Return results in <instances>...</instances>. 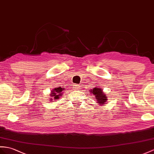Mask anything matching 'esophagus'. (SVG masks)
<instances>
[{"instance_id":"esophagus-1","label":"esophagus","mask_w":154,"mask_h":154,"mask_svg":"<svg viewBox=\"0 0 154 154\" xmlns=\"http://www.w3.org/2000/svg\"><path fill=\"white\" fill-rule=\"evenodd\" d=\"M80 88V85L78 84H74L73 85V89H79Z\"/></svg>"}]
</instances>
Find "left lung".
Returning <instances> with one entry per match:
<instances>
[{"label":"left lung","instance_id":"1","mask_svg":"<svg viewBox=\"0 0 154 154\" xmlns=\"http://www.w3.org/2000/svg\"><path fill=\"white\" fill-rule=\"evenodd\" d=\"M91 93L95 96V99H97V102L99 104H104L108 99L107 97L103 93L101 89L95 88L91 91Z\"/></svg>","mask_w":154,"mask_h":154}]
</instances>
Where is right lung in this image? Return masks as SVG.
Segmentation results:
<instances>
[{
    "label": "right lung",
    "instance_id": "add662e5",
    "mask_svg": "<svg viewBox=\"0 0 154 154\" xmlns=\"http://www.w3.org/2000/svg\"><path fill=\"white\" fill-rule=\"evenodd\" d=\"M62 91H63V88H55L53 91H52V93H51V97H53L54 99H57L59 98L60 96H61L63 93H62Z\"/></svg>",
    "mask_w": 154,
    "mask_h": 154
}]
</instances>
